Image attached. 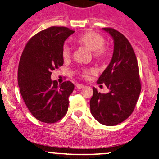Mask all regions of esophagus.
<instances>
[{
	"label": "esophagus",
	"instance_id": "34e87169",
	"mask_svg": "<svg viewBox=\"0 0 159 159\" xmlns=\"http://www.w3.org/2000/svg\"><path fill=\"white\" fill-rule=\"evenodd\" d=\"M84 84H76V88H78V89H80V88H84Z\"/></svg>",
	"mask_w": 159,
	"mask_h": 159
}]
</instances>
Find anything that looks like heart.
<instances>
[{
  "label": "heart",
  "instance_id": "b5f03b06",
  "mask_svg": "<svg viewBox=\"0 0 159 159\" xmlns=\"http://www.w3.org/2000/svg\"><path fill=\"white\" fill-rule=\"evenodd\" d=\"M75 42L78 45L84 46L87 49L92 51L93 56L98 60H105L110 55L109 49L103 46L104 39L100 34L93 32H88L80 35L75 39ZM70 50L68 46H65L62 49V57L67 59L70 57ZM93 69H84L81 71V76L86 78L91 73H93Z\"/></svg>",
  "mask_w": 159,
  "mask_h": 159
}]
</instances>
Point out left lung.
Returning a JSON list of instances; mask_svg holds the SVG:
<instances>
[{
    "label": "left lung",
    "instance_id": "8db88e82",
    "mask_svg": "<svg viewBox=\"0 0 159 159\" xmlns=\"http://www.w3.org/2000/svg\"><path fill=\"white\" fill-rule=\"evenodd\" d=\"M113 39V53L110 64L98 83H104L109 92L101 93L93 88L91 113L105 126H115L131 115L138 101L141 83L137 59L128 39L112 28H103Z\"/></svg>",
    "mask_w": 159,
    "mask_h": 159
}]
</instances>
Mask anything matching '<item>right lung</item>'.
Masks as SVG:
<instances>
[{"label":"right lung","mask_w":159,"mask_h":159,"mask_svg":"<svg viewBox=\"0 0 159 159\" xmlns=\"http://www.w3.org/2000/svg\"><path fill=\"white\" fill-rule=\"evenodd\" d=\"M74 33L63 26L44 30L29 40L21 55L17 74L21 96L32 115L43 123H56L68 111L75 85L71 81L58 84L51 75L63 65L64 43Z\"/></svg>","instance_id":"obj_1"}]
</instances>
